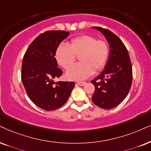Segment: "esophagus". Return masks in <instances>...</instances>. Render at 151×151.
I'll return each mask as SVG.
<instances>
[{"mask_svg": "<svg viewBox=\"0 0 151 151\" xmlns=\"http://www.w3.org/2000/svg\"><path fill=\"white\" fill-rule=\"evenodd\" d=\"M78 85L79 86H84L86 84V82H83V81H79L77 82Z\"/></svg>", "mask_w": 151, "mask_h": 151, "instance_id": "34e87169", "label": "esophagus"}]
</instances>
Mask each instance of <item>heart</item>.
<instances>
[{
  "label": "heart",
  "mask_w": 151,
  "mask_h": 151,
  "mask_svg": "<svg viewBox=\"0 0 151 151\" xmlns=\"http://www.w3.org/2000/svg\"><path fill=\"white\" fill-rule=\"evenodd\" d=\"M109 54L107 42L98 40L91 35H82L72 39L68 47L59 45L56 51V59L62 68L69 70L73 65L76 56H79L80 63L67 72L66 77L70 80L80 81L91 77L94 71L102 70L107 61Z\"/></svg>",
  "instance_id": "heart-1"
}]
</instances>
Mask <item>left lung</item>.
<instances>
[{
	"instance_id": "left-lung-1",
	"label": "left lung",
	"mask_w": 151,
	"mask_h": 151,
	"mask_svg": "<svg viewBox=\"0 0 151 151\" xmlns=\"http://www.w3.org/2000/svg\"><path fill=\"white\" fill-rule=\"evenodd\" d=\"M103 34L109 46L104 69L91 82L95 86L92 101L99 107L111 109L123 102L132 82V68L128 51L121 40L109 30L92 27Z\"/></svg>"
}]
</instances>
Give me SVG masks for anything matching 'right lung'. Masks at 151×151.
<instances>
[{
    "instance_id": "right-lung-1",
    "label": "right lung",
    "mask_w": 151,
    "mask_h": 151,
    "mask_svg": "<svg viewBox=\"0 0 151 151\" xmlns=\"http://www.w3.org/2000/svg\"><path fill=\"white\" fill-rule=\"evenodd\" d=\"M70 35L64 30H49L35 38L23 58L22 80L26 93L34 104L46 111L60 108L67 102L74 82H54L62 75L55 58L60 42Z\"/></svg>"
}]
</instances>
